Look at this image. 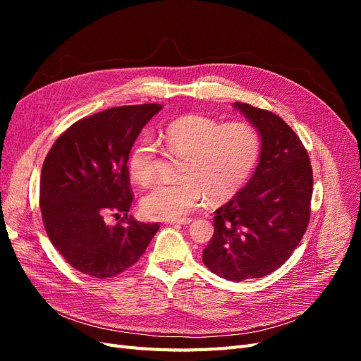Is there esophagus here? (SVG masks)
I'll list each match as a JSON object with an SVG mask.
<instances>
[{"instance_id": "34e87169", "label": "esophagus", "mask_w": 361, "mask_h": 361, "mask_svg": "<svg viewBox=\"0 0 361 361\" xmlns=\"http://www.w3.org/2000/svg\"><path fill=\"white\" fill-rule=\"evenodd\" d=\"M192 220L191 218H180V220H170V221H167V224H170V226H173V224H190Z\"/></svg>"}]
</instances>
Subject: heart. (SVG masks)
<instances>
[{
  "label": "heart",
  "mask_w": 361,
  "mask_h": 361,
  "mask_svg": "<svg viewBox=\"0 0 361 361\" xmlns=\"http://www.w3.org/2000/svg\"><path fill=\"white\" fill-rule=\"evenodd\" d=\"M164 147L182 157L174 182L154 185L140 207L150 220H178L204 202L220 204L236 195L253 173L260 155V135L255 126L243 122L188 114L173 120L161 130ZM158 150L149 137L138 138L129 154V174L137 183L147 185L157 173Z\"/></svg>",
  "instance_id": "obj_1"
}]
</instances>
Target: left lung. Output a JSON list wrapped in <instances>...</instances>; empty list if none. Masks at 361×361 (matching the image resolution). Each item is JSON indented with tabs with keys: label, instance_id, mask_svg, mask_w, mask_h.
Returning a JSON list of instances; mask_svg holds the SVG:
<instances>
[{
	"label": "left lung",
	"instance_id": "obj_1",
	"mask_svg": "<svg viewBox=\"0 0 361 361\" xmlns=\"http://www.w3.org/2000/svg\"><path fill=\"white\" fill-rule=\"evenodd\" d=\"M262 138L253 178L218 207L203 264L231 281L260 279L290 257L307 231L313 171L298 135L277 114L235 102Z\"/></svg>",
	"mask_w": 361,
	"mask_h": 361
}]
</instances>
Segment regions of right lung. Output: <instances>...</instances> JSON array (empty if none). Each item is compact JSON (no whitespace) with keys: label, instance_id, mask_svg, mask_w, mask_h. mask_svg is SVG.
<instances>
[{"label":"right lung","instance_id":"right-lung-1","mask_svg":"<svg viewBox=\"0 0 361 361\" xmlns=\"http://www.w3.org/2000/svg\"><path fill=\"white\" fill-rule=\"evenodd\" d=\"M162 105H125L75 122L48 152L40 211L52 245L76 271L116 277L143 256L158 223L128 215L134 200L128 159L141 129ZM108 214L123 220L106 225Z\"/></svg>","mask_w":361,"mask_h":361}]
</instances>
